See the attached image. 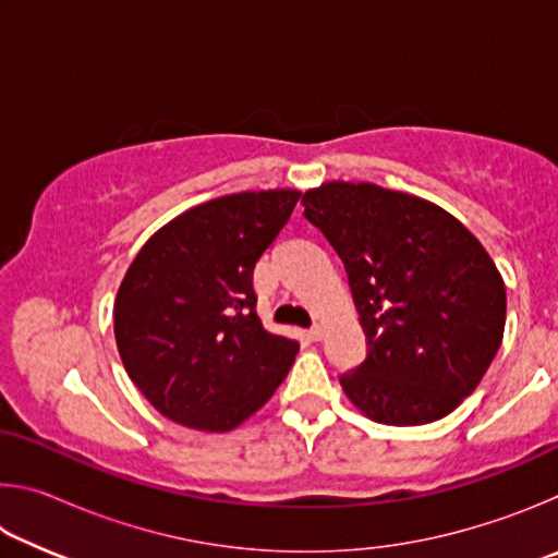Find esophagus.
Listing matches in <instances>:
<instances>
[{
  "label": "esophagus",
  "mask_w": 558,
  "mask_h": 558,
  "mask_svg": "<svg viewBox=\"0 0 558 558\" xmlns=\"http://www.w3.org/2000/svg\"><path fill=\"white\" fill-rule=\"evenodd\" d=\"M310 339H315V342H319V339H323L325 337V327L323 325H315L313 329H310Z\"/></svg>",
  "instance_id": "34e87169"
}]
</instances>
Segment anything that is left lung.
Listing matches in <instances>:
<instances>
[{"label": "left lung", "mask_w": 558, "mask_h": 558, "mask_svg": "<svg viewBox=\"0 0 558 558\" xmlns=\"http://www.w3.org/2000/svg\"><path fill=\"white\" fill-rule=\"evenodd\" d=\"M342 258L366 359L339 384L384 426H423L477 389L505 335L507 292L465 223L421 196L372 182L302 194Z\"/></svg>", "instance_id": "obj_1"}]
</instances>
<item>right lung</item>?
Segmentation results:
<instances>
[{
  "label": "right lung",
  "instance_id": "obj_1",
  "mask_svg": "<svg viewBox=\"0 0 558 558\" xmlns=\"http://www.w3.org/2000/svg\"><path fill=\"white\" fill-rule=\"evenodd\" d=\"M300 194L260 189L192 206L130 263L112 307L118 352L165 418L204 433L233 430L288 376L300 344L263 327L253 268Z\"/></svg>",
  "mask_w": 558,
  "mask_h": 558
}]
</instances>
